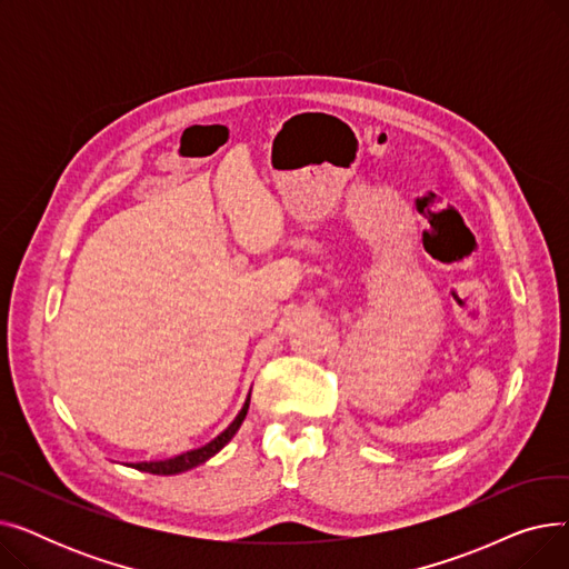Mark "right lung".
<instances>
[{
	"mask_svg": "<svg viewBox=\"0 0 569 569\" xmlns=\"http://www.w3.org/2000/svg\"><path fill=\"white\" fill-rule=\"evenodd\" d=\"M249 401H251V392L247 395V401H244L242 410L237 412L234 420H232V422H230V425H228V427H226L217 438H212L209 442H204L202 447H196V450L182 452V455L170 457V459L131 463V468L142 470V472H152V475H179V472H187V470H191V468H196V466H200V463L209 461V459H212L214 455H219V452L223 450V447H226V445L232 440V436L237 433V429L242 427L244 417H247V412H249Z\"/></svg>",
	"mask_w": 569,
	"mask_h": 569,
	"instance_id": "obj_1",
	"label": "right lung"
}]
</instances>
